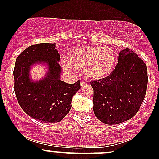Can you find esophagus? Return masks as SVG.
Instances as JSON below:
<instances>
[{
	"mask_svg": "<svg viewBox=\"0 0 159 159\" xmlns=\"http://www.w3.org/2000/svg\"><path fill=\"white\" fill-rule=\"evenodd\" d=\"M85 84H87V82H86V81H81V88L84 87V86L85 85Z\"/></svg>",
	"mask_w": 159,
	"mask_h": 159,
	"instance_id": "obj_1",
	"label": "esophagus"
}]
</instances>
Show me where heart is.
<instances>
[{
  "label": "heart",
  "instance_id": "b5f03b06",
  "mask_svg": "<svg viewBox=\"0 0 159 159\" xmlns=\"http://www.w3.org/2000/svg\"><path fill=\"white\" fill-rule=\"evenodd\" d=\"M116 64V56L112 49L100 46H81L72 49L68 60L62 61L63 69L75 73L84 68L88 79L99 81L109 76Z\"/></svg>",
  "mask_w": 159,
  "mask_h": 159
}]
</instances>
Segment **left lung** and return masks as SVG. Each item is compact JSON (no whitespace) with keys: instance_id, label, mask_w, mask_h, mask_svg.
<instances>
[{"instance_id":"8db88e82","label":"left lung","mask_w":159,"mask_h":159,"mask_svg":"<svg viewBox=\"0 0 159 159\" xmlns=\"http://www.w3.org/2000/svg\"><path fill=\"white\" fill-rule=\"evenodd\" d=\"M147 84L145 62L131 50L123 49L118 55V65L109 76L91 82L94 115L107 125L131 119L145 98Z\"/></svg>"}]
</instances>
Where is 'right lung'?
<instances>
[{
	"mask_svg": "<svg viewBox=\"0 0 159 159\" xmlns=\"http://www.w3.org/2000/svg\"><path fill=\"white\" fill-rule=\"evenodd\" d=\"M60 54L55 44L42 43L30 46L16 59L14 70V92L25 113L38 121H61L71 108L73 96L81 89L80 81L68 84L61 80ZM34 64L48 67L46 77L38 81L30 78Z\"/></svg>",
	"mask_w": 159,
	"mask_h": 159,
	"instance_id": "right-lung-1",
	"label": "right lung"
}]
</instances>
